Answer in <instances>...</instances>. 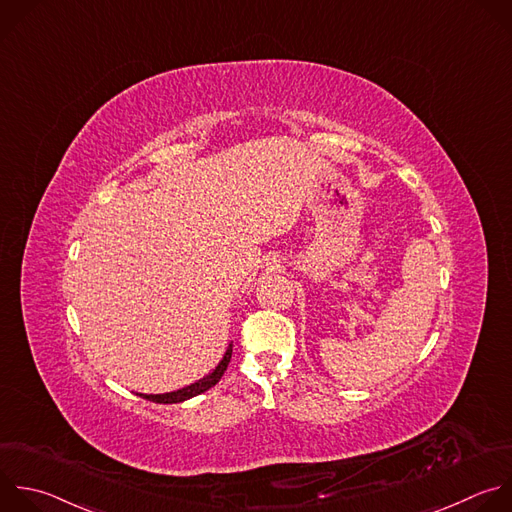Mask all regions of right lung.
Masks as SVG:
<instances>
[{"label": "right lung", "mask_w": 512, "mask_h": 512, "mask_svg": "<svg viewBox=\"0 0 512 512\" xmlns=\"http://www.w3.org/2000/svg\"><path fill=\"white\" fill-rule=\"evenodd\" d=\"M231 354H233V344L227 346L221 362L215 366V370L209 376H205L203 380H199V382H195V384H191L187 388H181L177 392H168V394H140V396L144 400H150V402H156V404H179V402L191 400V398L207 392L209 388H213L223 378V374H225V370H227V366L231 362Z\"/></svg>", "instance_id": "add662e5"}]
</instances>
